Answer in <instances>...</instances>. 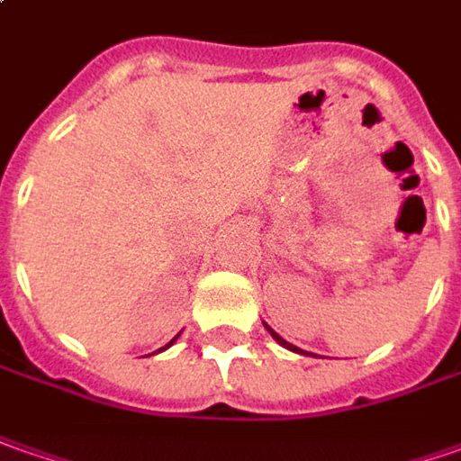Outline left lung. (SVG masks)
I'll return each instance as SVG.
<instances>
[{
    "label": "left lung",
    "instance_id": "8db88e82",
    "mask_svg": "<svg viewBox=\"0 0 461 461\" xmlns=\"http://www.w3.org/2000/svg\"><path fill=\"white\" fill-rule=\"evenodd\" d=\"M265 329H267V331H270V337H273V339L278 341L280 347H285V349H291V352H298V355H306V352H303V349H298V347H294V344H291V341H285L283 339V337H280L278 331H273V329H270V326L265 324Z\"/></svg>",
    "mask_w": 461,
    "mask_h": 461
}]
</instances>
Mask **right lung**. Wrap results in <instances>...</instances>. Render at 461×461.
Wrapping results in <instances>:
<instances>
[{
  "instance_id": "right-lung-1",
  "label": "right lung",
  "mask_w": 461,
  "mask_h": 461,
  "mask_svg": "<svg viewBox=\"0 0 461 461\" xmlns=\"http://www.w3.org/2000/svg\"><path fill=\"white\" fill-rule=\"evenodd\" d=\"M178 337H181V334H178ZM178 337H173V339H170V341H167V344H166V347H160V349H158V352H163V349H167V347H170V344H173V341H176V339H178Z\"/></svg>"
}]
</instances>
